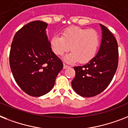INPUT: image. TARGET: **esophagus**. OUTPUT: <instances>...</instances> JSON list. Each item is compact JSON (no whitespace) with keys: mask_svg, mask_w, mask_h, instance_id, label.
<instances>
[{"mask_svg":"<svg viewBox=\"0 0 128 128\" xmlns=\"http://www.w3.org/2000/svg\"><path fill=\"white\" fill-rule=\"evenodd\" d=\"M69 68V66H68V65H66V64H64V69H66V68Z\"/></svg>","mask_w":128,"mask_h":128,"instance_id":"obj_1","label":"esophagus"}]
</instances>
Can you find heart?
Returning <instances> with one entry per match:
<instances>
[{"label": "heart", "instance_id": "obj_1", "mask_svg": "<svg viewBox=\"0 0 128 128\" xmlns=\"http://www.w3.org/2000/svg\"><path fill=\"white\" fill-rule=\"evenodd\" d=\"M52 51L57 56H64V60L69 63L79 60L82 64L87 63L93 58L99 46V36L93 30L73 26L61 32V36L54 35L50 40Z\"/></svg>", "mask_w": 128, "mask_h": 128}]
</instances>
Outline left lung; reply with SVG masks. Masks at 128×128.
<instances>
[{
	"mask_svg": "<svg viewBox=\"0 0 128 128\" xmlns=\"http://www.w3.org/2000/svg\"><path fill=\"white\" fill-rule=\"evenodd\" d=\"M102 30L100 46L96 56L84 66L74 67L76 77L72 86L76 93L84 97L97 95L107 88L116 73L118 64V43L107 28Z\"/></svg>",
	"mask_w": 128,
	"mask_h": 128,
	"instance_id": "left-lung-1",
	"label": "left lung"
}]
</instances>
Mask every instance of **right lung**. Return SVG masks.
Segmentation results:
<instances>
[{
	"label": "right lung",
	"instance_id": "1",
	"mask_svg": "<svg viewBox=\"0 0 128 128\" xmlns=\"http://www.w3.org/2000/svg\"><path fill=\"white\" fill-rule=\"evenodd\" d=\"M47 26L42 21L25 25L15 34L11 44L10 66L14 78L32 96L48 93L63 68L62 62L50 46Z\"/></svg>",
	"mask_w": 128,
	"mask_h": 128
}]
</instances>
